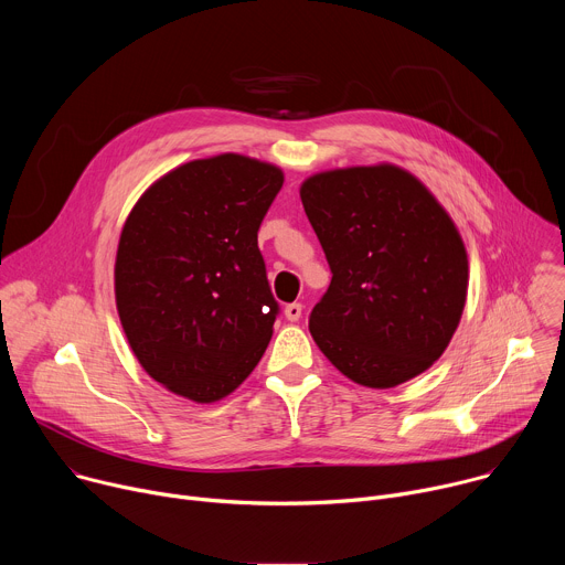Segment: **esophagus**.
Instances as JSON below:
<instances>
[{
  "instance_id": "1",
  "label": "esophagus",
  "mask_w": 565,
  "mask_h": 565,
  "mask_svg": "<svg viewBox=\"0 0 565 565\" xmlns=\"http://www.w3.org/2000/svg\"><path fill=\"white\" fill-rule=\"evenodd\" d=\"M284 315H286V319L297 321V319L301 317V303H288V306L284 308Z\"/></svg>"
}]
</instances>
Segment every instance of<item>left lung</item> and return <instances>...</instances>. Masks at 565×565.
<instances>
[{
  "mask_svg": "<svg viewBox=\"0 0 565 565\" xmlns=\"http://www.w3.org/2000/svg\"><path fill=\"white\" fill-rule=\"evenodd\" d=\"M299 196L333 273L308 319L319 351L371 388L427 371L467 299V253L451 216L388 163L319 172Z\"/></svg>",
  "mask_w": 565,
  "mask_h": 565,
  "instance_id": "8db88e82",
  "label": "left lung"
}]
</instances>
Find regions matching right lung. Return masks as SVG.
Wrapping results in <instances>:
<instances>
[{
	"label": "right lung",
	"instance_id": "obj_1",
	"mask_svg": "<svg viewBox=\"0 0 565 565\" xmlns=\"http://www.w3.org/2000/svg\"><path fill=\"white\" fill-rule=\"evenodd\" d=\"M284 172L218 153L160 177L118 241L116 306L140 366L177 395L216 402L259 364L279 312L257 232Z\"/></svg>",
	"mask_w": 565,
	"mask_h": 565
}]
</instances>
